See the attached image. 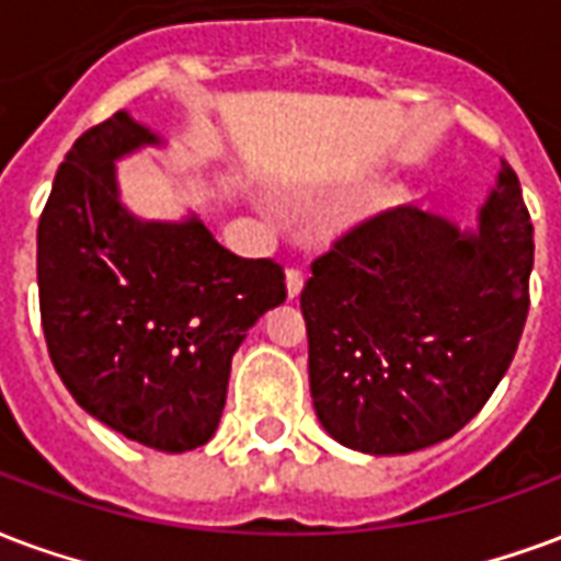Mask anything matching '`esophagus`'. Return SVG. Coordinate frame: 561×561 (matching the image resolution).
Returning a JSON list of instances; mask_svg holds the SVG:
<instances>
[{
	"mask_svg": "<svg viewBox=\"0 0 561 561\" xmlns=\"http://www.w3.org/2000/svg\"><path fill=\"white\" fill-rule=\"evenodd\" d=\"M302 282H306V279H302V270L291 267L288 273H285V288H288V300H297V297H300Z\"/></svg>",
	"mask_w": 561,
	"mask_h": 561,
	"instance_id": "esophagus-1",
	"label": "esophagus"
}]
</instances>
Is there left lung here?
<instances>
[{
	"instance_id": "1",
	"label": "left lung",
	"mask_w": 561,
	"mask_h": 561,
	"mask_svg": "<svg viewBox=\"0 0 561 561\" xmlns=\"http://www.w3.org/2000/svg\"><path fill=\"white\" fill-rule=\"evenodd\" d=\"M533 259L508 163L476 228L408 205L347 231L300 294L323 431L365 455H408L458 434L512 365Z\"/></svg>"
}]
</instances>
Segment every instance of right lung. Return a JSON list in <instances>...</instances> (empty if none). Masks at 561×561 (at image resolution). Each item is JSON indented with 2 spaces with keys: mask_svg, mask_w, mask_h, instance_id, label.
<instances>
[{
  "mask_svg": "<svg viewBox=\"0 0 561 561\" xmlns=\"http://www.w3.org/2000/svg\"><path fill=\"white\" fill-rule=\"evenodd\" d=\"M163 136L115 112L73 142L37 222V291L49 359L89 416L157 451L217 434L231 356L285 302V273L238 259L205 222L142 219L118 160Z\"/></svg>",
  "mask_w": 561,
  "mask_h": 561,
  "instance_id": "1",
  "label": "right lung"
}]
</instances>
